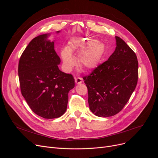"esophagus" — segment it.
<instances>
[{"label":"esophagus","mask_w":158,"mask_h":158,"mask_svg":"<svg viewBox=\"0 0 158 158\" xmlns=\"http://www.w3.org/2000/svg\"><path fill=\"white\" fill-rule=\"evenodd\" d=\"M75 81H76V84H81L82 82V79L81 77H76L75 78Z\"/></svg>","instance_id":"34e87169"}]
</instances>
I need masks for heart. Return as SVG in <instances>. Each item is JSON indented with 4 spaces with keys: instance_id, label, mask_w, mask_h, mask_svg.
Masks as SVG:
<instances>
[{
    "instance_id": "obj_1",
    "label": "heart",
    "mask_w": 158,
    "mask_h": 158,
    "mask_svg": "<svg viewBox=\"0 0 158 158\" xmlns=\"http://www.w3.org/2000/svg\"><path fill=\"white\" fill-rule=\"evenodd\" d=\"M105 51L106 46L101 41L93 39L75 40L69 47L62 50L61 57L65 69L70 70L76 63L72 52H80L78 60L80 67L85 70H92L101 62Z\"/></svg>"
}]
</instances>
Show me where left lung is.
Returning a JSON list of instances; mask_svg holds the SVG:
<instances>
[{
	"mask_svg": "<svg viewBox=\"0 0 158 158\" xmlns=\"http://www.w3.org/2000/svg\"><path fill=\"white\" fill-rule=\"evenodd\" d=\"M115 51L107 61L83 77L89 109L99 117H111L125 106L136 88L138 62L134 51L115 36Z\"/></svg>",
	"mask_w": 158,
	"mask_h": 158,
	"instance_id": "8db88e82",
	"label": "left lung"
}]
</instances>
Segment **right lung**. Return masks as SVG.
<instances>
[{
	"label": "right lung",
	"mask_w": 158,
	"mask_h": 158,
	"mask_svg": "<svg viewBox=\"0 0 158 158\" xmlns=\"http://www.w3.org/2000/svg\"><path fill=\"white\" fill-rule=\"evenodd\" d=\"M49 36L41 35L30 41L20 57L19 77L22 94L31 110L51 119L65 113L75 80L71 74L59 69L60 58L54 50V41L48 40Z\"/></svg>",
	"instance_id": "add662e5"
}]
</instances>
